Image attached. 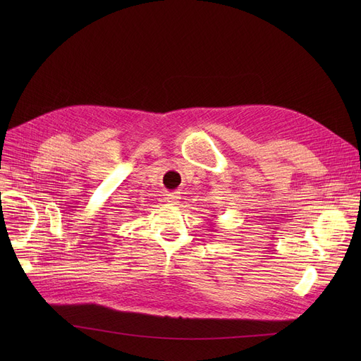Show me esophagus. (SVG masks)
Listing matches in <instances>:
<instances>
[{
	"label": "esophagus",
	"instance_id": "obj_1",
	"mask_svg": "<svg viewBox=\"0 0 361 361\" xmlns=\"http://www.w3.org/2000/svg\"><path fill=\"white\" fill-rule=\"evenodd\" d=\"M180 199H181V196H180L178 192L171 193V195H168V197H166V200H168L169 203H177Z\"/></svg>",
	"mask_w": 361,
	"mask_h": 361
}]
</instances>
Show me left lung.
<instances>
[{
    "mask_svg": "<svg viewBox=\"0 0 361 361\" xmlns=\"http://www.w3.org/2000/svg\"><path fill=\"white\" fill-rule=\"evenodd\" d=\"M211 226H214V224H211Z\"/></svg>",
    "mask_w": 361,
    "mask_h": 361,
    "instance_id": "left-lung-1",
    "label": "left lung"
}]
</instances>
